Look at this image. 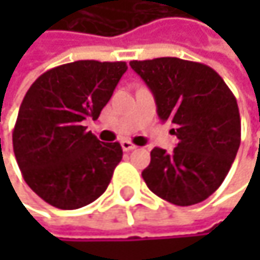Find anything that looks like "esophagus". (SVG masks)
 <instances>
[{
    "instance_id": "34e87169",
    "label": "esophagus",
    "mask_w": 260,
    "mask_h": 260,
    "mask_svg": "<svg viewBox=\"0 0 260 260\" xmlns=\"http://www.w3.org/2000/svg\"><path fill=\"white\" fill-rule=\"evenodd\" d=\"M120 144H122V149H123L125 152H129V150L137 149V146H135V144H132V143H131V141H128V140H123Z\"/></svg>"
}]
</instances>
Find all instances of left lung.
I'll return each instance as SVG.
<instances>
[{
	"mask_svg": "<svg viewBox=\"0 0 260 260\" xmlns=\"http://www.w3.org/2000/svg\"><path fill=\"white\" fill-rule=\"evenodd\" d=\"M129 66L153 93L162 122L179 138L172 153L150 152L141 176L152 192L178 205L206 200L228 176L241 143V119L234 93L209 66L161 57Z\"/></svg>",
	"mask_w": 260,
	"mask_h": 260,
	"instance_id": "obj_1",
	"label": "left lung"
}]
</instances>
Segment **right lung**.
Masks as SVG:
<instances>
[{"label":"right lung","instance_id":"right-lung-1","mask_svg":"<svg viewBox=\"0 0 260 260\" xmlns=\"http://www.w3.org/2000/svg\"><path fill=\"white\" fill-rule=\"evenodd\" d=\"M128 66L79 60L36 79L21 104L13 152L28 186L58 209H78L104 194L123 152L99 141L84 120H96Z\"/></svg>","mask_w":260,"mask_h":260}]
</instances>
